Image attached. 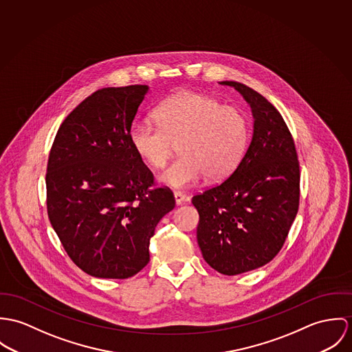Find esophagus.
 Wrapping results in <instances>:
<instances>
[{"mask_svg": "<svg viewBox=\"0 0 352 352\" xmlns=\"http://www.w3.org/2000/svg\"><path fill=\"white\" fill-rule=\"evenodd\" d=\"M174 198H175L177 205H181V204H185L189 201V195H184L181 192H174Z\"/></svg>", "mask_w": 352, "mask_h": 352, "instance_id": "obj_1", "label": "esophagus"}]
</instances>
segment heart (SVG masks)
Returning <instances> with one entry per match:
<instances>
[{"label": "heart", "mask_w": 352, "mask_h": 352, "mask_svg": "<svg viewBox=\"0 0 352 352\" xmlns=\"http://www.w3.org/2000/svg\"><path fill=\"white\" fill-rule=\"evenodd\" d=\"M157 124L133 121L128 131L131 147L148 166L160 168L177 157L159 177L171 188H188L202 175L209 181L228 177L244 155L250 124L244 112L197 91L177 93L155 109Z\"/></svg>", "instance_id": "1"}]
</instances>
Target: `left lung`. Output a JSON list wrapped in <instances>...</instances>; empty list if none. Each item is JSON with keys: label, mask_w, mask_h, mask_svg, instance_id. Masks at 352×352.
Listing matches in <instances>:
<instances>
[{"label": "left lung", "mask_w": 352, "mask_h": 352, "mask_svg": "<svg viewBox=\"0 0 352 352\" xmlns=\"http://www.w3.org/2000/svg\"><path fill=\"white\" fill-rule=\"evenodd\" d=\"M232 86L254 115L252 140L230 177L193 195L197 240L206 263L236 275L273 261L300 206V162L293 136L272 102L239 82Z\"/></svg>", "instance_id": "8db88e82"}]
</instances>
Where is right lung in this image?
<instances>
[{
	"mask_svg": "<svg viewBox=\"0 0 352 352\" xmlns=\"http://www.w3.org/2000/svg\"><path fill=\"white\" fill-rule=\"evenodd\" d=\"M147 90L94 91L65 118L50 151V223L70 259L97 278L125 279L144 269L155 227L175 206L128 139Z\"/></svg>",
	"mask_w": 352,
	"mask_h": 352,
	"instance_id": "add662e5",
	"label": "right lung"
}]
</instances>
